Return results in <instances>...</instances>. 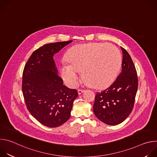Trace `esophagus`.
Instances as JSON below:
<instances>
[{
  "label": "esophagus",
  "mask_w": 157,
  "mask_h": 157,
  "mask_svg": "<svg viewBox=\"0 0 157 157\" xmlns=\"http://www.w3.org/2000/svg\"><path fill=\"white\" fill-rule=\"evenodd\" d=\"M84 91V89H79L78 90V93L79 94H81Z\"/></svg>",
  "instance_id": "1"
}]
</instances>
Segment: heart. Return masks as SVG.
<instances>
[{
	"label": "heart",
	"instance_id": "b5f03b06",
	"mask_svg": "<svg viewBox=\"0 0 157 157\" xmlns=\"http://www.w3.org/2000/svg\"><path fill=\"white\" fill-rule=\"evenodd\" d=\"M68 63H62L59 71L65 83L74 87L80 73L87 84L96 88L110 86L120 70L122 58L118 48L112 44L89 43L73 47L66 54Z\"/></svg>",
	"mask_w": 157,
	"mask_h": 157
}]
</instances>
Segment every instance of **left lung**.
I'll return each instance as SVG.
<instances>
[{
	"mask_svg": "<svg viewBox=\"0 0 157 157\" xmlns=\"http://www.w3.org/2000/svg\"><path fill=\"white\" fill-rule=\"evenodd\" d=\"M123 54L122 71L116 81L105 90L97 93L93 105L95 116L110 125L121 124L132 112L138 88L137 73L128 52Z\"/></svg>",
	"mask_w": 157,
	"mask_h": 157,
	"instance_id": "1",
	"label": "left lung"
}]
</instances>
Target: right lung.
Wrapping results in <instances>:
<instances>
[{"instance_id": "obj_1", "label": "right lung", "mask_w": 157, "mask_h": 157, "mask_svg": "<svg viewBox=\"0 0 157 157\" xmlns=\"http://www.w3.org/2000/svg\"><path fill=\"white\" fill-rule=\"evenodd\" d=\"M72 40L46 44L36 50L25 65L22 92L30 113L40 123L56 127L68 121L76 89L63 85L58 76L53 56Z\"/></svg>"}]
</instances>
